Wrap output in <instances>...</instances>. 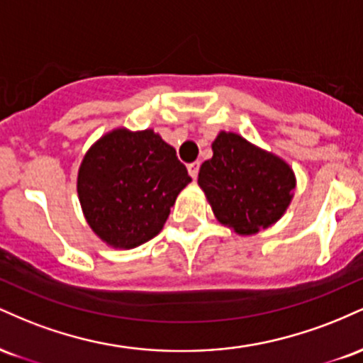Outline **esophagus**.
<instances>
[{
  "label": "esophagus",
  "mask_w": 363,
  "mask_h": 363,
  "mask_svg": "<svg viewBox=\"0 0 363 363\" xmlns=\"http://www.w3.org/2000/svg\"><path fill=\"white\" fill-rule=\"evenodd\" d=\"M187 172H189V176L196 179L198 177V172H199V162H193V164L187 165Z\"/></svg>",
  "instance_id": "obj_1"
}]
</instances>
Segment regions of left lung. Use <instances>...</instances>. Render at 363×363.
<instances>
[{"instance_id":"8db88e82","label":"left lung","mask_w":363,"mask_h":363,"mask_svg":"<svg viewBox=\"0 0 363 363\" xmlns=\"http://www.w3.org/2000/svg\"><path fill=\"white\" fill-rule=\"evenodd\" d=\"M211 150L213 157L203 162L198 184L216 220L239 235L277 223L294 198L290 165L237 133L220 131Z\"/></svg>"}]
</instances>
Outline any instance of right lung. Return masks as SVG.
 <instances>
[{
	"label": "right lung",
	"mask_w": 363,
	"mask_h": 363,
	"mask_svg": "<svg viewBox=\"0 0 363 363\" xmlns=\"http://www.w3.org/2000/svg\"><path fill=\"white\" fill-rule=\"evenodd\" d=\"M191 182L176 150L153 129H112L95 141L78 170V199L95 235L116 249L148 242Z\"/></svg>",
	"instance_id": "add662e5"
}]
</instances>
